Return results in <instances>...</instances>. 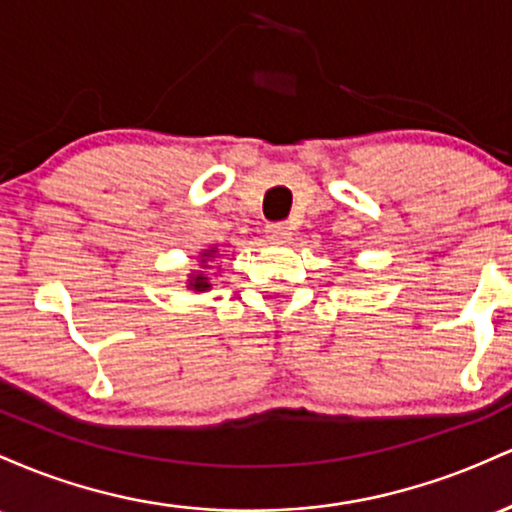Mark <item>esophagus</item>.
I'll use <instances>...</instances> for the list:
<instances>
[{
    "label": "esophagus",
    "instance_id": "obj_1",
    "mask_svg": "<svg viewBox=\"0 0 512 512\" xmlns=\"http://www.w3.org/2000/svg\"><path fill=\"white\" fill-rule=\"evenodd\" d=\"M266 234H268V239H273V241H287L292 232L285 222H271V225H266Z\"/></svg>",
    "mask_w": 512,
    "mask_h": 512
}]
</instances>
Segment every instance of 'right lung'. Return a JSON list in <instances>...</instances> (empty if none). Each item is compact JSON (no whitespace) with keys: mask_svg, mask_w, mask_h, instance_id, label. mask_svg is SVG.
Listing matches in <instances>:
<instances>
[{"mask_svg":"<svg viewBox=\"0 0 512 512\" xmlns=\"http://www.w3.org/2000/svg\"><path fill=\"white\" fill-rule=\"evenodd\" d=\"M205 256H210V254H205ZM191 285L195 287V290H208V287H210L208 278H203V275H198V278H193Z\"/></svg>","mask_w":512,"mask_h":512,"instance_id":"right-lung-1","label":"right lung"}]
</instances>
